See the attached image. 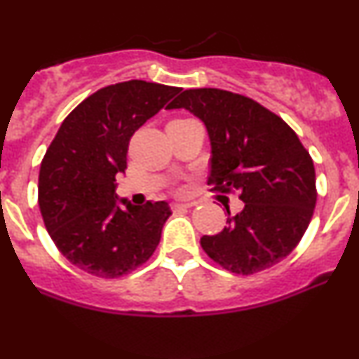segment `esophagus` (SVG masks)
<instances>
[{
    "label": "esophagus",
    "instance_id": "obj_1",
    "mask_svg": "<svg viewBox=\"0 0 359 359\" xmlns=\"http://www.w3.org/2000/svg\"><path fill=\"white\" fill-rule=\"evenodd\" d=\"M192 205H196V203H174L172 204V209H174V211H180V209H189L192 208Z\"/></svg>",
    "mask_w": 359,
    "mask_h": 359
}]
</instances>
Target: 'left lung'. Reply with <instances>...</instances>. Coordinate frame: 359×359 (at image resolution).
I'll return each mask as SVG.
<instances>
[{"mask_svg": "<svg viewBox=\"0 0 359 359\" xmlns=\"http://www.w3.org/2000/svg\"><path fill=\"white\" fill-rule=\"evenodd\" d=\"M187 109L211 142L214 191L240 192L245 203L221 233L201 246L222 269L251 275L270 269L299 245L314 214L316 170L295 131L271 111L222 89H187L167 109Z\"/></svg>", "mask_w": 359, "mask_h": 359, "instance_id": "1", "label": "left lung"}]
</instances>
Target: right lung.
<instances>
[{"mask_svg":"<svg viewBox=\"0 0 359 359\" xmlns=\"http://www.w3.org/2000/svg\"><path fill=\"white\" fill-rule=\"evenodd\" d=\"M179 88L128 81L90 94L64 119L45 154L39 205L52 241L72 265L101 278L130 273L154 255L170 216L165 201L118 199L130 138Z\"/></svg>","mask_w":359,"mask_h":359,"instance_id":"1","label":"right lung"}]
</instances>
